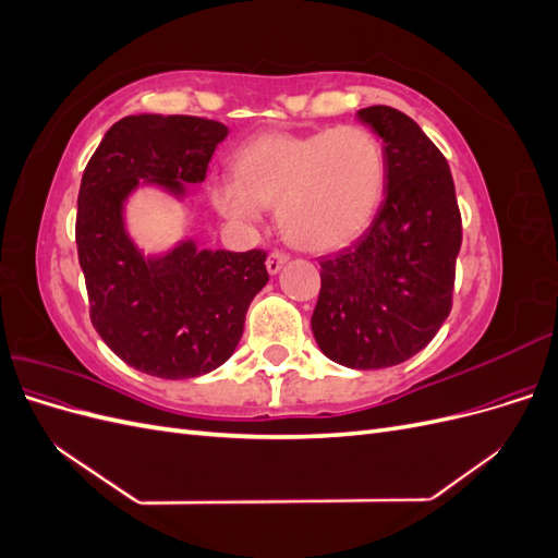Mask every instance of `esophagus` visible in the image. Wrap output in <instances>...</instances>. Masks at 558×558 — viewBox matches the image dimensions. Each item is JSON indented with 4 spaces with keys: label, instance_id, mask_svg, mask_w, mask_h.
Instances as JSON below:
<instances>
[{
    "label": "esophagus",
    "instance_id": "obj_1",
    "mask_svg": "<svg viewBox=\"0 0 558 558\" xmlns=\"http://www.w3.org/2000/svg\"><path fill=\"white\" fill-rule=\"evenodd\" d=\"M289 263V256H286V253H281V251H272L267 256V260H265V265H267V272L269 275H277L279 269Z\"/></svg>",
    "mask_w": 558,
    "mask_h": 558
}]
</instances>
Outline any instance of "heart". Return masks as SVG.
<instances>
[{
  "mask_svg": "<svg viewBox=\"0 0 558 558\" xmlns=\"http://www.w3.org/2000/svg\"><path fill=\"white\" fill-rule=\"evenodd\" d=\"M386 189V154L359 125L314 132H265L234 156V177L211 185L228 221L253 226L265 205H277L286 240L310 253L356 242L373 223Z\"/></svg>",
  "mask_w": 558,
  "mask_h": 558,
  "instance_id": "heart-1",
  "label": "heart"
}]
</instances>
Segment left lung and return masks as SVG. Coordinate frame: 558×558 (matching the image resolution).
Segmentation results:
<instances>
[{
    "label": "left lung",
    "mask_w": 558,
    "mask_h": 558,
    "mask_svg": "<svg viewBox=\"0 0 558 558\" xmlns=\"http://www.w3.org/2000/svg\"><path fill=\"white\" fill-rule=\"evenodd\" d=\"M386 154V195L356 244L320 260L312 314L318 349L353 369L404 363L451 312L461 211L447 158L410 116L361 109Z\"/></svg>",
    "instance_id": "8db88e82"
}]
</instances>
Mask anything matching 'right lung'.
Instances as JSON below:
<instances>
[{
  "label": "right lung",
  "mask_w": 558,
  "mask_h": 558,
  "mask_svg": "<svg viewBox=\"0 0 558 558\" xmlns=\"http://www.w3.org/2000/svg\"><path fill=\"white\" fill-rule=\"evenodd\" d=\"M226 137L223 123L197 116H125L81 179L76 246L90 320L118 359L150 377L191 379L223 365L269 281L260 248L214 251L189 238L146 256L128 230V199L140 185L183 202Z\"/></svg>",
  "instance_id": "obj_1"
}]
</instances>
